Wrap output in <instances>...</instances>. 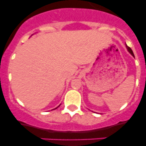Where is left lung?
I'll return each instance as SVG.
<instances>
[{"instance_id": "8db88e82", "label": "left lung", "mask_w": 146, "mask_h": 146, "mask_svg": "<svg viewBox=\"0 0 146 146\" xmlns=\"http://www.w3.org/2000/svg\"><path fill=\"white\" fill-rule=\"evenodd\" d=\"M126 47H127V50H128V52H130V54H131L132 55H133V57H135L134 54H133V50H131V48H130V47H129L127 45V44H126Z\"/></svg>"}]
</instances>
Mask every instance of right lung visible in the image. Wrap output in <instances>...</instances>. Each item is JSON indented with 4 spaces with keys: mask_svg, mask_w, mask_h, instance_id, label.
Wrapping results in <instances>:
<instances>
[{
    "mask_svg": "<svg viewBox=\"0 0 146 146\" xmlns=\"http://www.w3.org/2000/svg\"><path fill=\"white\" fill-rule=\"evenodd\" d=\"M55 109H56V108H55ZM55 109H54V110H55Z\"/></svg>",
    "mask_w": 146,
    "mask_h": 146,
    "instance_id": "add662e5",
    "label": "right lung"
}]
</instances>
